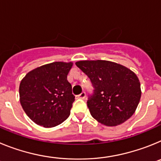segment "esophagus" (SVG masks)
Here are the masks:
<instances>
[{"instance_id":"34e87169","label":"esophagus","mask_w":161,"mask_h":161,"mask_svg":"<svg viewBox=\"0 0 161 161\" xmlns=\"http://www.w3.org/2000/svg\"><path fill=\"white\" fill-rule=\"evenodd\" d=\"M85 97H86V93L85 92H82L80 94L77 95V98H80V99H85Z\"/></svg>"}]
</instances>
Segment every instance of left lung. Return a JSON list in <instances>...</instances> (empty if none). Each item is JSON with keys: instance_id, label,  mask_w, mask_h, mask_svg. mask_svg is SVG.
<instances>
[{"instance_id": "obj_1", "label": "left lung", "mask_w": 161, "mask_h": 161, "mask_svg": "<svg viewBox=\"0 0 161 161\" xmlns=\"http://www.w3.org/2000/svg\"><path fill=\"white\" fill-rule=\"evenodd\" d=\"M76 65L87 75L94 89L87 101L93 119L113 126L131 117L141 97L140 83L136 74L107 60L78 61Z\"/></svg>"}]
</instances>
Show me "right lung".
Returning <instances> with one entry per match:
<instances>
[{
    "mask_svg": "<svg viewBox=\"0 0 161 161\" xmlns=\"http://www.w3.org/2000/svg\"><path fill=\"white\" fill-rule=\"evenodd\" d=\"M72 67V62H54L31 71L22 80L20 102L34 123L53 127L68 119L75 101L67 80Z\"/></svg>",
    "mask_w": 161,
    "mask_h": 161,
    "instance_id": "obj_1",
    "label": "right lung"
}]
</instances>
